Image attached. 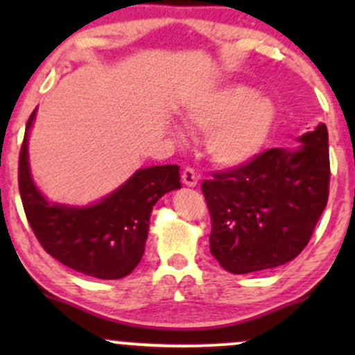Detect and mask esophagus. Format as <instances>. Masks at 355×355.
<instances>
[{
	"instance_id": "1",
	"label": "esophagus",
	"mask_w": 355,
	"mask_h": 355,
	"mask_svg": "<svg viewBox=\"0 0 355 355\" xmlns=\"http://www.w3.org/2000/svg\"><path fill=\"white\" fill-rule=\"evenodd\" d=\"M182 180H183V185L195 187L198 183V175L193 168H185L182 173Z\"/></svg>"
}]
</instances>
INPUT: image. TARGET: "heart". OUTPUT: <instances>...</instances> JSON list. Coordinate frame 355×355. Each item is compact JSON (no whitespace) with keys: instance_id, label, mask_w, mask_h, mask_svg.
<instances>
[{"instance_id":"obj_1","label":"heart","mask_w":355,"mask_h":355,"mask_svg":"<svg viewBox=\"0 0 355 355\" xmlns=\"http://www.w3.org/2000/svg\"><path fill=\"white\" fill-rule=\"evenodd\" d=\"M182 120L190 130L207 133V153L215 164L237 166L252 160L266 145L275 107L248 85L227 83L187 101Z\"/></svg>"}]
</instances>
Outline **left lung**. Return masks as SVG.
Listing matches in <instances>:
<instances>
[{
    "mask_svg": "<svg viewBox=\"0 0 355 355\" xmlns=\"http://www.w3.org/2000/svg\"><path fill=\"white\" fill-rule=\"evenodd\" d=\"M297 140L295 148H270L202 183L210 252L230 274L284 266L312 237L329 198L327 126Z\"/></svg>",
    "mask_w": 355,
    "mask_h": 355,
    "instance_id": "1",
    "label": "left lung"
}]
</instances>
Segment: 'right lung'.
Listing matches in <instances>:
<instances>
[{
	"label": "right lung",
	"instance_id": "right-lung-1",
	"mask_svg": "<svg viewBox=\"0 0 355 355\" xmlns=\"http://www.w3.org/2000/svg\"><path fill=\"white\" fill-rule=\"evenodd\" d=\"M36 110L28 120L19 152L18 185L30 227L51 257L83 275L115 280L140 263L155 203L180 189L178 165L137 170L123 185L89 205L50 202L33 182L28 138Z\"/></svg>",
	"mask_w": 355,
	"mask_h": 355
}]
</instances>
